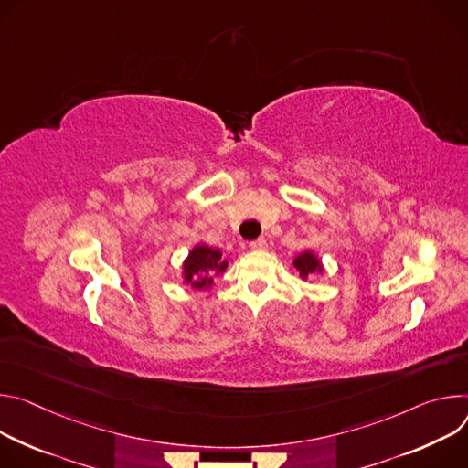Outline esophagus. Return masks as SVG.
Wrapping results in <instances>:
<instances>
[{
    "label": "esophagus",
    "instance_id": "esophagus-1",
    "mask_svg": "<svg viewBox=\"0 0 468 468\" xmlns=\"http://www.w3.org/2000/svg\"><path fill=\"white\" fill-rule=\"evenodd\" d=\"M249 247H250L252 250H266V249H268V241H266L264 238H258V239L250 241Z\"/></svg>",
    "mask_w": 468,
    "mask_h": 468
}]
</instances>
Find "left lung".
<instances>
[{
	"mask_svg": "<svg viewBox=\"0 0 468 468\" xmlns=\"http://www.w3.org/2000/svg\"><path fill=\"white\" fill-rule=\"evenodd\" d=\"M293 270L297 271V277L301 281H306L310 277H314L316 273L325 271L322 258L313 249H306L293 258Z\"/></svg>",
	"mask_w": 468,
	"mask_h": 468,
	"instance_id": "left-lung-1",
	"label": "left lung"
}]
</instances>
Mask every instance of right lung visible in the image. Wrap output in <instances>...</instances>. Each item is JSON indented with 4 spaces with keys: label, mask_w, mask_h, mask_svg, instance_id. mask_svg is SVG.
<instances>
[{
    "label": "right lung",
    "mask_w": 468,
    "mask_h": 468,
    "mask_svg": "<svg viewBox=\"0 0 468 468\" xmlns=\"http://www.w3.org/2000/svg\"><path fill=\"white\" fill-rule=\"evenodd\" d=\"M229 261L219 249L206 243H197L182 262V282L195 290H212L214 279L225 273Z\"/></svg>",
    "instance_id": "obj_1"
}]
</instances>
